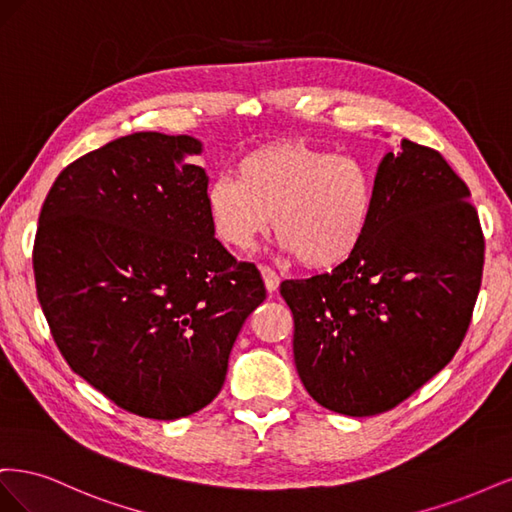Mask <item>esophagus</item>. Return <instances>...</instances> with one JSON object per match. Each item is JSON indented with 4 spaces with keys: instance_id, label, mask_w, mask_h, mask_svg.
<instances>
[{
    "instance_id": "esophagus-1",
    "label": "esophagus",
    "mask_w": 512,
    "mask_h": 512,
    "mask_svg": "<svg viewBox=\"0 0 512 512\" xmlns=\"http://www.w3.org/2000/svg\"><path fill=\"white\" fill-rule=\"evenodd\" d=\"M260 271H262V280H265V286H267V290L269 292H275L277 290V286H280V282H282V277H280V273H277L275 269H271V267H260Z\"/></svg>"
}]
</instances>
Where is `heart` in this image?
<instances>
[{"mask_svg": "<svg viewBox=\"0 0 512 512\" xmlns=\"http://www.w3.org/2000/svg\"><path fill=\"white\" fill-rule=\"evenodd\" d=\"M205 203L213 232L235 250H250L273 220L288 254L331 269L363 245L376 213V179L359 158L280 141L243 156L235 179L211 181Z\"/></svg>", "mask_w": 512, "mask_h": 512, "instance_id": "b5f03b06", "label": "heart"}]
</instances>
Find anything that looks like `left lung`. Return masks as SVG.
Listing matches in <instances>:
<instances>
[{
	"label": "left lung",
	"instance_id": "left-lung-1",
	"mask_svg": "<svg viewBox=\"0 0 512 512\" xmlns=\"http://www.w3.org/2000/svg\"><path fill=\"white\" fill-rule=\"evenodd\" d=\"M468 198L440 151L404 141L380 162L374 222L359 252L331 273L282 282L294 363L322 408L386 412L451 363L485 265Z\"/></svg>",
	"mask_w": 512,
	"mask_h": 512
}]
</instances>
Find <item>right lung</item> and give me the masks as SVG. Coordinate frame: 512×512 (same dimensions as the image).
Returning a JSON list of instances; mask_svg holds the SVG:
<instances>
[{
	"instance_id": "add662e5",
	"label": "right lung",
	"mask_w": 512,
	"mask_h": 512,
	"mask_svg": "<svg viewBox=\"0 0 512 512\" xmlns=\"http://www.w3.org/2000/svg\"><path fill=\"white\" fill-rule=\"evenodd\" d=\"M192 136L136 132L61 170L34 241L38 301L74 374L115 406L173 421L222 391L267 290L213 237Z\"/></svg>"
}]
</instances>
